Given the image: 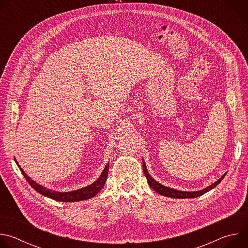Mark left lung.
Wrapping results in <instances>:
<instances>
[{
	"mask_svg": "<svg viewBox=\"0 0 248 248\" xmlns=\"http://www.w3.org/2000/svg\"><path fill=\"white\" fill-rule=\"evenodd\" d=\"M142 164H143V171H144V174L146 176L147 179V182H148V185L150 186V187L156 191L158 194L160 195H163V196H166V197H170V198H175V199H185V198H195V197H198V196H201L202 194L210 191L211 189H213L214 187H216L220 183L221 181L225 178V174L222 175V178L220 180H218L217 182H215L214 184H212L211 186H207L206 188L204 189H201V190H197V191H183V190H178V189H174V188H170V187H168V186H165L163 185H161L160 183H158L157 181H155L152 176L149 174L148 170H147V167L145 165V162L144 160L142 159Z\"/></svg>",
	"mask_w": 248,
	"mask_h": 248,
	"instance_id": "left-lung-1",
	"label": "left lung"
}]
</instances>
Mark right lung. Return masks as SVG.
<instances>
[{
	"mask_svg": "<svg viewBox=\"0 0 248 248\" xmlns=\"http://www.w3.org/2000/svg\"><path fill=\"white\" fill-rule=\"evenodd\" d=\"M15 161H16V165L18 166L25 180L27 181V183L31 186V187H33L37 192H39L40 194H42L44 196H47L51 199L61 201V202H77V201H82V200H86V199H90V198L94 197L104 187V185H105L106 181H107V175H108V171H109V164H107L105 166L104 170H102L99 178L90 186H87L85 187H82V188H79L77 190H73V191L61 192V191L49 189L41 185H38L33 180H31V178H29V176L25 173V171L20 168V166L16 158H15Z\"/></svg>",
	"mask_w": 248,
	"mask_h": 248,
	"instance_id": "right-lung-1",
	"label": "right lung"
}]
</instances>
